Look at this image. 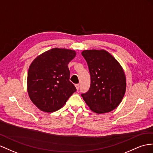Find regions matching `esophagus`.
I'll list each match as a JSON object with an SVG mask.
<instances>
[{
	"label": "esophagus",
	"mask_w": 153,
	"mask_h": 153,
	"mask_svg": "<svg viewBox=\"0 0 153 153\" xmlns=\"http://www.w3.org/2000/svg\"><path fill=\"white\" fill-rule=\"evenodd\" d=\"M75 87H76V89L78 91V90H79V84H76L75 85Z\"/></svg>",
	"instance_id": "1"
}]
</instances>
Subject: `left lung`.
I'll use <instances>...</instances> for the list:
<instances>
[{"mask_svg":"<svg viewBox=\"0 0 153 153\" xmlns=\"http://www.w3.org/2000/svg\"><path fill=\"white\" fill-rule=\"evenodd\" d=\"M81 54L91 74V87L81 96L96 113L113 111L121 103L126 90V78L122 68L105 50H84Z\"/></svg>","mask_w":153,"mask_h":153,"instance_id":"left-lung-1","label":"left lung"}]
</instances>
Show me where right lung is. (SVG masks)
Segmentation results:
<instances>
[{"mask_svg": "<svg viewBox=\"0 0 153 153\" xmlns=\"http://www.w3.org/2000/svg\"><path fill=\"white\" fill-rule=\"evenodd\" d=\"M76 55L74 50L55 48L42 53L32 62L27 89L30 100L41 111H58L76 91L69 80L68 66Z\"/></svg>", "mask_w": 153, "mask_h": 153, "instance_id": "right-lung-1", "label": "right lung"}]
</instances>
